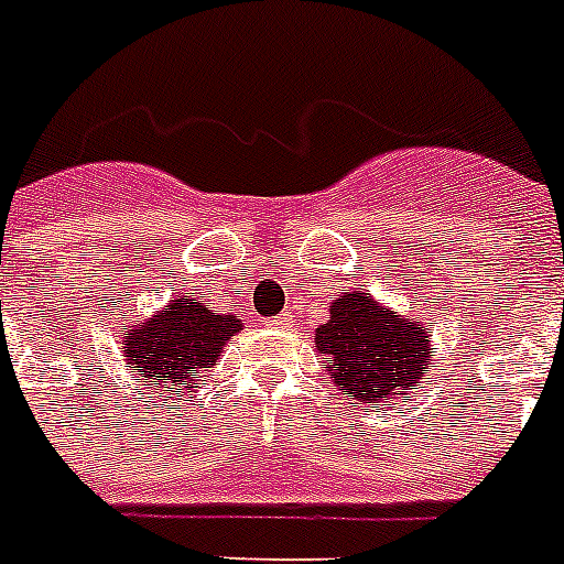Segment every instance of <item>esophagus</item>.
<instances>
[{
  "instance_id": "obj_1",
  "label": "esophagus",
  "mask_w": 564,
  "mask_h": 564,
  "mask_svg": "<svg viewBox=\"0 0 564 564\" xmlns=\"http://www.w3.org/2000/svg\"><path fill=\"white\" fill-rule=\"evenodd\" d=\"M269 326H278V329H286V326H292V315H281L278 321H269Z\"/></svg>"
}]
</instances>
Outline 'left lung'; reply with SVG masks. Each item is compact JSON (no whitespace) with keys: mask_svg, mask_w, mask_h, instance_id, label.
I'll return each instance as SVG.
<instances>
[{"mask_svg":"<svg viewBox=\"0 0 564 564\" xmlns=\"http://www.w3.org/2000/svg\"><path fill=\"white\" fill-rule=\"evenodd\" d=\"M315 343L351 400L389 403L398 389L423 380L429 369V335L417 321L380 310L364 292H343Z\"/></svg>","mask_w":564,"mask_h":564,"instance_id":"obj_1","label":"left lung"}]
</instances>
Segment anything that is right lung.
Returning <instances> with one entry per match:
<instances>
[{
    "label": "right lung",
    "mask_w": 564,
    "mask_h": 564,
    "mask_svg": "<svg viewBox=\"0 0 564 564\" xmlns=\"http://www.w3.org/2000/svg\"><path fill=\"white\" fill-rule=\"evenodd\" d=\"M235 332H241L238 317L218 315L193 295H181L170 310L127 332L124 357L147 389H189V377L213 369Z\"/></svg>",
    "instance_id": "1"
}]
</instances>
